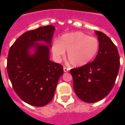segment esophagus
I'll return each instance as SVG.
<instances>
[{"label":"esophagus","mask_w":125,"mask_h":125,"mask_svg":"<svg viewBox=\"0 0 125 125\" xmlns=\"http://www.w3.org/2000/svg\"><path fill=\"white\" fill-rule=\"evenodd\" d=\"M69 70V69L68 67H63V71H64L65 73L68 72Z\"/></svg>","instance_id":"1"}]
</instances>
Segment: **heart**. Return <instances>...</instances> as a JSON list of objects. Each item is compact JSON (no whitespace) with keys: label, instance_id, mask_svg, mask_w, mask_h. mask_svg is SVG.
<instances>
[{"label":"heart","instance_id":"b5f03b06","mask_svg":"<svg viewBox=\"0 0 125 125\" xmlns=\"http://www.w3.org/2000/svg\"><path fill=\"white\" fill-rule=\"evenodd\" d=\"M100 43L98 39L81 32L63 34L58 42L53 43L51 51L55 60L60 62L67 51V58L74 66L85 65L98 53Z\"/></svg>","mask_w":125,"mask_h":125}]
</instances>
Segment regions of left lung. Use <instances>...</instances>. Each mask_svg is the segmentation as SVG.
<instances>
[{
  "instance_id": "1",
  "label": "left lung",
  "mask_w": 125,
  "mask_h": 125,
  "mask_svg": "<svg viewBox=\"0 0 125 125\" xmlns=\"http://www.w3.org/2000/svg\"><path fill=\"white\" fill-rule=\"evenodd\" d=\"M100 43L94 60L70 73L77 97L85 103H93L108 95L112 89L119 70V54L116 46L103 32L96 31Z\"/></svg>"
}]
</instances>
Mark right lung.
Masks as SVG:
<instances>
[{"label":"right lung","mask_w":125,"mask_h":125,"mask_svg":"<svg viewBox=\"0 0 125 125\" xmlns=\"http://www.w3.org/2000/svg\"><path fill=\"white\" fill-rule=\"evenodd\" d=\"M54 31L52 25L28 31L17 38L9 51L7 71L13 88L21 100L34 106L51 102L63 73L62 65L49 59ZM32 48L34 52L31 54Z\"/></svg>","instance_id":"obj_1"}]
</instances>
